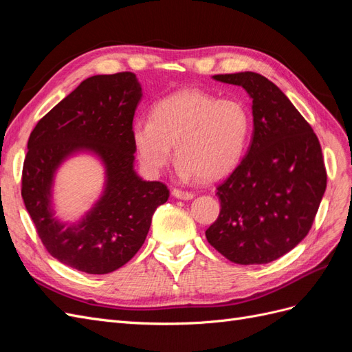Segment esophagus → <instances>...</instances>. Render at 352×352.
<instances>
[{
	"label": "esophagus",
	"mask_w": 352,
	"mask_h": 352,
	"mask_svg": "<svg viewBox=\"0 0 352 352\" xmlns=\"http://www.w3.org/2000/svg\"><path fill=\"white\" fill-rule=\"evenodd\" d=\"M172 195L177 199H192L194 198L192 192H188V190H182V189H173Z\"/></svg>",
	"instance_id": "obj_1"
}]
</instances>
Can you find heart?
I'll list each match as a JSON object with an SVG mask.
<instances>
[{"instance_id":"b5f03b06","label":"heart","mask_w":352,"mask_h":352,"mask_svg":"<svg viewBox=\"0 0 352 352\" xmlns=\"http://www.w3.org/2000/svg\"><path fill=\"white\" fill-rule=\"evenodd\" d=\"M251 116L236 98L217 100L199 89H185L158 101L150 119H136L132 140L142 167L158 175L172 162L179 175L204 180L226 176L243 158Z\"/></svg>"}]
</instances>
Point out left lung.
I'll use <instances>...</instances> for the list:
<instances>
[{"label": "left lung", "mask_w": 352, "mask_h": 352, "mask_svg": "<svg viewBox=\"0 0 352 352\" xmlns=\"http://www.w3.org/2000/svg\"><path fill=\"white\" fill-rule=\"evenodd\" d=\"M242 87L252 100V140L232 175L217 186L220 214L207 241L236 264H267L310 232L324 195L322 146L289 98L254 72L212 76Z\"/></svg>", "instance_id": "8db88e82"}]
</instances>
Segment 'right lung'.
Wrapping results in <instances>:
<instances>
[{"mask_svg":"<svg viewBox=\"0 0 352 352\" xmlns=\"http://www.w3.org/2000/svg\"><path fill=\"white\" fill-rule=\"evenodd\" d=\"M142 88L131 72L97 74L47 113L32 131L22 173V198L47 251L89 274L120 269L140 251L158 206L168 199L162 182H146L133 168L132 123ZM92 152L106 168L102 198L78 223H63L52 210V185L60 163Z\"/></svg>","mask_w":352,"mask_h":352,"instance_id":"right-lung-1","label":"right lung"}]
</instances>
